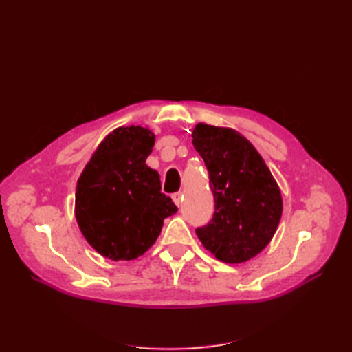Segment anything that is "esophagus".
<instances>
[{
	"instance_id": "34e87169",
	"label": "esophagus",
	"mask_w": 352,
	"mask_h": 352,
	"mask_svg": "<svg viewBox=\"0 0 352 352\" xmlns=\"http://www.w3.org/2000/svg\"><path fill=\"white\" fill-rule=\"evenodd\" d=\"M172 199H173V202H175L177 207H180V204H182V194H180V192L172 194Z\"/></svg>"
}]
</instances>
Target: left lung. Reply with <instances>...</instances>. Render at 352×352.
<instances>
[{
  "instance_id": "1",
  "label": "left lung",
  "mask_w": 352,
  "mask_h": 352,
  "mask_svg": "<svg viewBox=\"0 0 352 352\" xmlns=\"http://www.w3.org/2000/svg\"><path fill=\"white\" fill-rule=\"evenodd\" d=\"M192 144L208 170L214 214L197 236L223 263L239 264L260 254L282 217V195L254 145L235 129L198 123Z\"/></svg>"
}]
</instances>
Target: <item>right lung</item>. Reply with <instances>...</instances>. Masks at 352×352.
Instances as JSON below:
<instances>
[{
	"mask_svg": "<svg viewBox=\"0 0 352 352\" xmlns=\"http://www.w3.org/2000/svg\"><path fill=\"white\" fill-rule=\"evenodd\" d=\"M154 141L146 127H117L78 180L74 216L85 239L105 258H138L153 247L164 219L177 211L162 194L160 175L145 164Z\"/></svg>",
	"mask_w": 352,
	"mask_h": 352,
	"instance_id": "right-lung-1",
	"label": "right lung"
}]
</instances>
